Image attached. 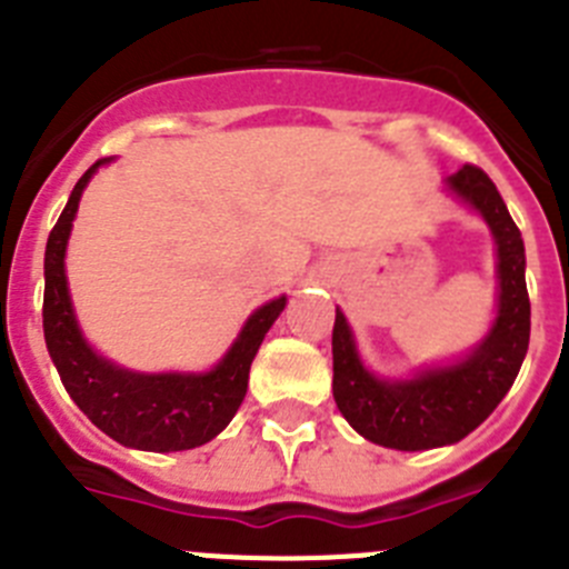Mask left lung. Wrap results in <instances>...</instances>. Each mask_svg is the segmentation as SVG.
Wrapping results in <instances>:
<instances>
[{"label": "left lung", "mask_w": 569, "mask_h": 569, "mask_svg": "<svg viewBox=\"0 0 569 569\" xmlns=\"http://www.w3.org/2000/svg\"><path fill=\"white\" fill-rule=\"evenodd\" d=\"M472 210L485 216L499 256V316L465 361L425 370L416 379L385 381L365 370L341 310L333 325V399L341 416L367 441L393 450L456 445L499 407L521 370L530 345V296L525 241L490 176L465 164L447 179Z\"/></svg>", "instance_id": "1"}]
</instances>
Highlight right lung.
<instances>
[{"mask_svg": "<svg viewBox=\"0 0 569 569\" xmlns=\"http://www.w3.org/2000/svg\"><path fill=\"white\" fill-rule=\"evenodd\" d=\"M90 164L53 224L44 248V345L62 379L64 390L93 425L110 439L150 453H173L208 445L222 433L248 393V376L261 339L270 330L288 299L261 305L241 328L224 359L208 373H133L102 359L82 339L73 316L64 276V248L73 228L84 184L97 173Z\"/></svg>", "mask_w": 569, "mask_h": 569, "instance_id": "1", "label": "right lung"}]
</instances>
